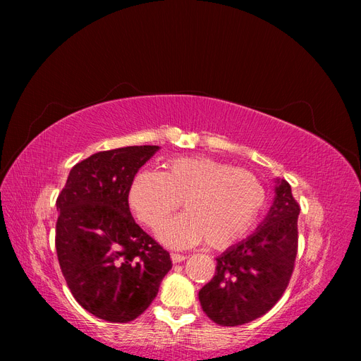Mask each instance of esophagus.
Wrapping results in <instances>:
<instances>
[{
    "label": "esophagus",
    "mask_w": 361,
    "mask_h": 361,
    "mask_svg": "<svg viewBox=\"0 0 361 361\" xmlns=\"http://www.w3.org/2000/svg\"><path fill=\"white\" fill-rule=\"evenodd\" d=\"M185 259H187V256L179 255V253H171V260H173V264H179V262H183Z\"/></svg>",
    "instance_id": "obj_1"
}]
</instances>
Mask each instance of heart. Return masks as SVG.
Wrapping results in <instances>:
<instances>
[{
  "label": "heart",
  "instance_id": "b5f03b06",
  "mask_svg": "<svg viewBox=\"0 0 361 361\" xmlns=\"http://www.w3.org/2000/svg\"><path fill=\"white\" fill-rule=\"evenodd\" d=\"M129 204L140 221L159 228L183 203V214L161 232L162 243L190 247L206 239L214 250L235 245L251 231L267 194L253 173L207 157H179L162 171H138L129 187Z\"/></svg>",
  "mask_w": 361,
  "mask_h": 361
}]
</instances>
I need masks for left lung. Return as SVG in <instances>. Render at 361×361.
I'll list each match as a JSON object with an SVG mask.
<instances>
[{
	"label": "left lung",
	"instance_id": "left-lung-1",
	"mask_svg": "<svg viewBox=\"0 0 361 361\" xmlns=\"http://www.w3.org/2000/svg\"><path fill=\"white\" fill-rule=\"evenodd\" d=\"M276 182L265 220L253 235L216 257L215 276L199 292L203 312L218 325L236 326L260 318L289 285L298 251L300 204L285 179Z\"/></svg>",
	"mask_w": 361,
	"mask_h": 361
}]
</instances>
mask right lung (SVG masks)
Segmentation results:
<instances>
[{
    "label": "right lung",
    "mask_w": 361,
    "mask_h": 361,
    "mask_svg": "<svg viewBox=\"0 0 361 361\" xmlns=\"http://www.w3.org/2000/svg\"><path fill=\"white\" fill-rule=\"evenodd\" d=\"M159 150L97 152L72 167L59 194L56 248L73 298L108 322H129L155 300L171 259L130 215L137 171Z\"/></svg>",
    "instance_id": "obj_1"
}]
</instances>
